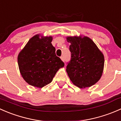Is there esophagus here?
<instances>
[{
  "label": "esophagus",
  "instance_id": "obj_1",
  "mask_svg": "<svg viewBox=\"0 0 121 121\" xmlns=\"http://www.w3.org/2000/svg\"><path fill=\"white\" fill-rule=\"evenodd\" d=\"M60 58H61V60L63 61L64 62V61H65V60H64V57H63V56H61V57Z\"/></svg>",
  "mask_w": 121,
  "mask_h": 121
}]
</instances>
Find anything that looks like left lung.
I'll return each mask as SVG.
<instances>
[{"label":"left lung","mask_w":121,"mask_h":121,"mask_svg":"<svg viewBox=\"0 0 121 121\" xmlns=\"http://www.w3.org/2000/svg\"><path fill=\"white\" fill-rule=\"evenodd\" d=\"M70 43L71 60L66 71L71 81L79 88L90 87L101 78L104 57L93 41L88 37H67Z\"/></svg>","instance_id":"1"}]
</instances>
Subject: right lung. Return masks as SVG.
I'll use <instances>...</instances> for the list:
<instances>
[{
    "mask_svg": "<svg viewBox=\"0 0 121 121\" xmlns=\"http://www.w3.org/2000/svg\"><path fill=\"white\" fill-rule=\"evenodd\" d=\"M53 37L37 35L29 40L18 55L19 70L26 82L42 88L50 84L64 63L56 54Z\"/></svg>",
    "mask_w": 121,
    "mask_h": 121,
    "instance_id": "add662e5",
    "label": "right lung"
}]
</instances>
